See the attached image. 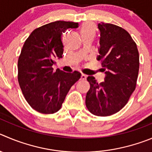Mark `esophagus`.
<instances>
[{
	"instance_id": "esophagus-1",
	"label": "esophagus",
	"mask_w": 152,
	"mask_h": 152,
	"mask_svg": "<svg viewBox=\"0 0 152 152\" xmlns=\"http://www.w3.org/2000/svg\"><path fill=\"white\" fill-rule=\"evenodd\" d=\"M86 78H87V76H86V75L83 74V73L81 74V79H80L81 80H86Z\"/></svg>"
}]
</instances>
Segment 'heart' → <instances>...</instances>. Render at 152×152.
<instances>
[{"label": "heart", "mask_w": 152, "mask_h": 152, "mask_svg": "<svg viewBox=\"0 0 152 152\" xmlns=\"http://www.w3.org/2000/svg\"><path fill=\"white\" fill-rule=\"evenodd\" d=\"M80 31L83 38L88 36H94L95 28L93 25H91V24H83L81 27Z\"/></svg>", "instance_id": "1"}]
</instances>
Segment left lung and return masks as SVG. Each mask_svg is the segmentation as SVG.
I'll return each mask as SVG.
<instances>
[{"label":"left lung","instance_id":"left-lung-1","mask_svg":"<svg viewBox=\"0 0 152 152\" xmlns=\"http://www.w3.org/2000/svg\"><path fill=\"white\" fill-rule=\"evenodd\" d=\"M97 28L100 37L97 59L101 61L106 76L101 83L94 76L87 78L90 89L86 104L93 115L108 116L120 111L135 90L140 56L137 44L127 31L103 22Z\"/></svg>","mask_w":152,"mask_h":152}]
</instances>
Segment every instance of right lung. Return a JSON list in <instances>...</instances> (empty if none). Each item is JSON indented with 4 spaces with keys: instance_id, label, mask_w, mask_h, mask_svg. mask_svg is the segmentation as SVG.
Wrapping results in <instances>:
<instances>
[{
    "instance_id": "1",
    "label": "right lung",
    "mask_w": 152,
    "mask_h": 152,
    "mask_svg": "<svg viewBox=\"0 0 152 152\" xmlns=\"http://www.w3.org/2000/svg\"><path fill=\"white\" fill-rule=\"evenodd\" d=\"M77 22L56 21L37 28L25 40L18 61V80L28 104L36 111L52 114L58 111L81 73L54 72L52 65L62 58L61 38Z\"/></svg>"
}]
</instances>
